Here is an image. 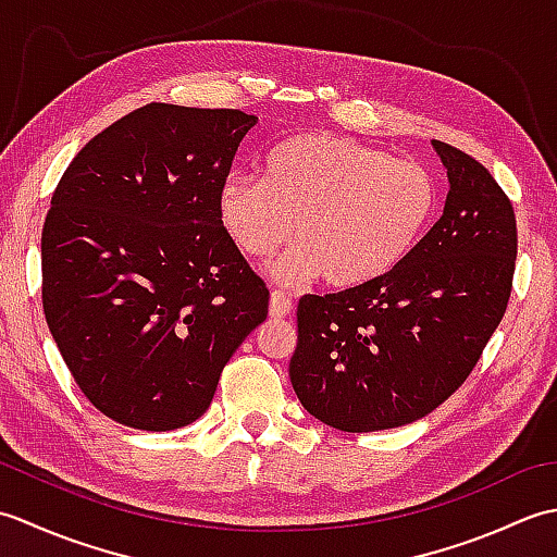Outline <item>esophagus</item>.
<instances>
[{"instance_id": "1", "label": "esophagus", "mask_w": 557, "mask_h": 557, "mask_svg": "<svg viewBox=\"0 0 557 557\" xmlns=\"http://www.w3.org/2000/svg\"><path fill=\"white\" fill-rule=\"evenodd\" d=\"M292 309H294V304L289 299V294L280 292V289H272V294H270V315L272 318H287V315H292Z\"/></svg>"}]
</instances>
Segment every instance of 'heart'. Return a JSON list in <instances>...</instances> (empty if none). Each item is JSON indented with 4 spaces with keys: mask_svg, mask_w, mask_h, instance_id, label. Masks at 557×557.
<instances>
[{
    "mask_svg": "<svg viewBox=\"0 0 557 557\" xmlns=\"http://www.w3.org/2000/svg\"><path fill=\"white\" fill-rule=\"evenodd\" d=\"M435 176L359 140L311 134L280 146L265 176L234 172L218 191V218L242 253L265 258L282 285L323 275L351 289L381 280L405 260L435 218Z\"/></svg>",
    "mask_w": 557,
    "mask_h": 557,
    "instance_id": "1",
    "label": "heart"
}]
</instances>
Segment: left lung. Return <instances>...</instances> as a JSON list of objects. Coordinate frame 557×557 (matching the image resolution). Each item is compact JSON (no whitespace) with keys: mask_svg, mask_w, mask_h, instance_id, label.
Returning a JSON list of instances; mask_svg holds the SVG:
<instances>
[{"mask_svg":"<svg viewBox=\"0 0 557 557\" xmlns=\"http://www.w3.org/2000/svg\"><path fill=\"white\" fill-rule=\"evenodd\" d=\"M441 220L381 280L299 299L289 377L304 409L371 433L417 421L474 371L512 294L517 220L491 172L443 140Z\"/></svg>","mask_w":557,"mask_h":557,"instance_id":"8db88e82","label":"left lung"}]
</instances>
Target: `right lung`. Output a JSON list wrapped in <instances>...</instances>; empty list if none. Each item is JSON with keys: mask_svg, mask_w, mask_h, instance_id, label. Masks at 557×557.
<instances>
[{"mask_svg": "<svg viewBox=\"0 0 557 557\" xmlns=\"http://www.w3.org/2000/svg\"><path fill=\"white\" fill-rule=\"evenodd\" d=\"M258 116L150 102L90 138L42 227V309L66 369L104 417L174 431L265 321L270 292L218 218Z\"/></svg>", "mask_w": 557, "mask_h": 557, "instance_id": "right-lung-1", "label": "right lung"}]
</instances>
